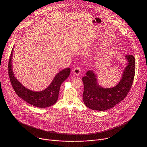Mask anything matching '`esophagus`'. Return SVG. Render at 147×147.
<instances>
[{"instance_id": "obj_1", "label": "esophagus", "mask_w": 147, "mask_h": 147, "mask_svg": "<svg viewBox=\"0 0 147 147\" xmlns=\"http://www.w3.org/2000/svg\"><path fill=\"white\" fill-rule=\"evenodd\" d=\"M82 72V70H81V68L79 67H77L76 68H75L73 70V73L76 76H78Z\"/></svg>"}]
</instances>
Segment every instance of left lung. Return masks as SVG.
<instances>
[{
    "mask_svg": "<svg viewBox=\"0 0 147 147\" xmlns=\"http://www.w3.org/2000/svg\"><path fill=\"white\" fill-rule=\"evenodd\" d=\"M128 62L117 85L104 88L98 83L96 76L92 70L82 78L84 84L83 98L84 104L93 110L105 111L114 107L126 98L130 90L135 74L136 62L133 55L125 56Z\"/></svg>",
    "mask_w": 147,
    "mask_h": 147,
    "instance_id": "1",
    "label": "left lung"
}]
</instances>
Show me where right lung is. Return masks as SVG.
<instances>
[{
  "instance_id": "right-lung-1",
  "label": "right lung",
  "mask_w": 147,
  "mask_h": 147,
  "mask_svg": "<svg viewBox=\"0 0 147 147\" xmlns=\"http://www.w3.org/2000/svg\"><path fill=\"white\" fill-rule=\"evenodd\" d=\"M13 48L8 64V73L12 86L19 97L29 104L40 108H45L55 104L57 101L61 84L69 76L70 69L67 68L57 74L49 86L41 91L30 90L22 84L14 76L12 68Z\"/></svg>"
}]
</instances>
